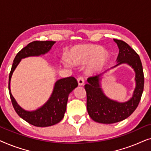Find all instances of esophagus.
<instances>
[{
	"label": "esophagus",
	"mask_w": 151,
	"mask_h": 151,
	"mask_svg": "<svg viewBox=\"0 0 151 151\" xmlns=\"http://www.w3.org/2000/svg\"><path fill=\"white\" fill-rule=\"evenodd\" d=\"M78 84L79 85H83L84 82V78L82 76H80L78 77Z\"/></svg>",
	"instance_id": "1"
}]
</instances>
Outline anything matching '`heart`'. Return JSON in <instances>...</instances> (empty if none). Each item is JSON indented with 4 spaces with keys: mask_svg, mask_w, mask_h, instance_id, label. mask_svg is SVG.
Returning <instances> with one entry per match:
<instances>
[{
    "mask_svg": "<svg viewBox=\"0 0 151 151\" xmlns=\"http://www.w3.org/2000/svg\"><path fill=\"white\" fill-rule=\"evenodd\" d=\"M109 58L108 52L102 50L100 46L84 45L73 49L71 53V59L75 64L86 63L93 60L88 66L87 71L90 73H95L100 71L106 63ZM65 63L69 64L67 59H64Z\"/></svg>",
    "mask_w": 151,
    "mask_h": 151,
    "instance_id": "heart-1",
    "label": "heart"
}]
</instances>
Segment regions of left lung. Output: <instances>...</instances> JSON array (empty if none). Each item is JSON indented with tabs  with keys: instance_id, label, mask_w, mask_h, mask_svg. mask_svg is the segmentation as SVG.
Here are the masks:
<instances>
[{
	"instance_id": "left-lung-1",
	"label": "left lung",
	"mask_w": 151,
	"mask_h": 151,
	"mask_svg": "<svg viewBox=\"0 0 151 151\" xmlns=\"http://www.w3.org/2000/svg\"><path fill=\"white\" fill-rule=\"evenodd\" d=\"M114 41L119 49L117 58L118 63L115 67L123 63L131 66L135 71L136 87L131 100L119 103L110 100L103 93L100 85L102 74L88 78V83L84 85L88 113L93 120L102 124L116 123L129 117L137 109L144 90V72L139 55L127 42L117 39Z\"/></svg>"
}]
</instances>
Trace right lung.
Returning <instances> with one entry per match:
<instances>
[{
	"label": "right lung",
	"instance_id": "1",
	"mask_svg": "<svg viewBox=\"0 0 151 151\" xmlns=\"http://www.w3.org/2000/svg\"><path fill=\"white\" fill-rule=\"evenodd\" d=\"M55 42L36 40L22 48L14 60L9 76V91L14 110L19 116L30 124L38 127H46L60 122L67 109L68 97L70 93L78 85L77 80L73 76L58 80L55 82L53 93L46 104L34 111H27L18 106L10 90V80L12 73L22 58L45 54L50 50Z\"/></svg>",
	"mask_w": 151,
	"mask_h": 151
}]
</instances>
